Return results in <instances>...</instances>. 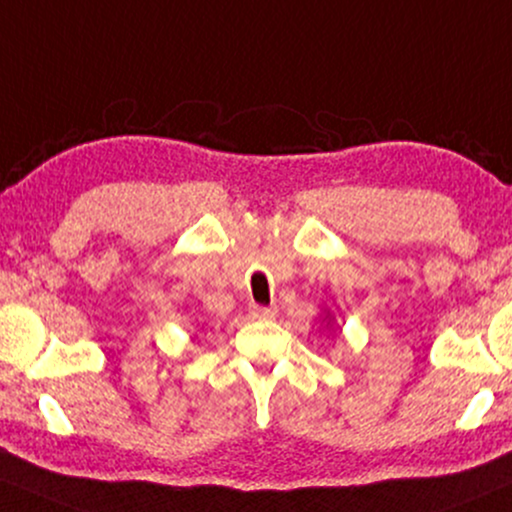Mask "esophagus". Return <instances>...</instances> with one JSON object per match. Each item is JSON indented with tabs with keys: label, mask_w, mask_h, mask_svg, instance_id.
<instances>
[{
	"label": "esophagus",
	"mask_w": 512,
	"mask_h": 512,
	"mask_svg": "<svg viewBox=\"0 0 512 512\" xmlns=\"http://www.w3.org/2000/svg\"><path fill=\"white\" fill-rule=\"evenodd\" d=\"M250 315L255 319H274L276 317V307H264V305H252Z\"/></svg>",
	"instance_id": "34e87169"
}]
</instances>
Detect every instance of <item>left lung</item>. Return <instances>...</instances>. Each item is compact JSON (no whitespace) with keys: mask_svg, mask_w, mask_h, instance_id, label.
Here are the masks:
<instances>
[{"mask_svg":"<svg viewBox=\"0 0 512 512\" xmlns=\"http://www.w3.org/2000/svg\"><path fill=\"white\" fill-rule=\"evenodd\" d=\"M324 324H326V329H334V317H331V312H326V310H324Z\"/></svg>","mask_w":512,"mask_h":512,"instance_id":"8db88e82","label":"left lung"}]
</instances>
